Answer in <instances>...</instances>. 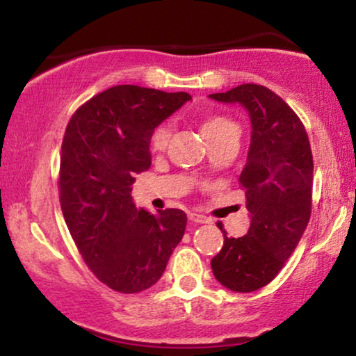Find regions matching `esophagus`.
<instances>
[{
  "mask_svg": "<svg viewBox=\"0 0 356 356\" xmlns=\"http://www.w3.org/2000/svg\"><path fill=\"white\" fill-rule=\"evenodd\" d=\"M189 220L194 223H211V218L201 216V213H189Z\"/></svg>",
  "mask_w": 356,
  "mask_h": 356,
  "instance_id": "34e87169",
  "label": "esophagus"
}]
</instances>
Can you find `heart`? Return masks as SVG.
Here are the masks:
<instances>
[{"mask_svg":"<svg viewBox=\"0 0 356 356\" xmlns=\"http://www.w3.org/2000/svg\"><path fill=\"white\" fill-rule=\"evenodd\" d=\"M201 131L209 143L212 145L220 143L222 139L228 138L232 134H238V124L235 121L223 115H207L201 120ZM170 139V126L168 124H160L152 131L150 134V150L154 152H160L167 147Z\"/></svg>","mask_w":356,"mask_h":356,"instance_id":"b5f03b06","label":"heart"}]
</instances>
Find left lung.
Segmentation results:
<instances>
[{
	"label": "left lung",
	"mask_w": 356,
	"mask_h": 356,
	"mask_svg": "<svg viewBox=\"0 0 356 356\" xmlns=\"http://www.w3.org/2000/svg\"><path fill=\"white\" fill-rule=\"evenodd\" d=\"M211 99L240 104L251 118V144L240 175L251 225L228 238L211 261L223 286L240 293L259 290L282 270L303 236L313 202V154L298 115L275 92L241 84Z\"/></svg>",
	"instance_id": "left-lung-1"
}]
</instances>
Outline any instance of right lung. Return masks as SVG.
<instances>
[{
	"label": "right lung",
	"instance_id": "1",
	"mask_svg": "<svg viewBox=\"0 0 356 356\" xmlns=\"http://www.w3.org/2000/svg\"><path fill=\"white\" fill-rule=\"evenodd\" d=\"M188 100L186 92L115 86L81 105L66 126L58 179L63 216L89 269L120 293L152 286L184 235L186 213L138 211L131 186L150 167L152 131Z\"/></svg>",
	"mask_w": 356,
	"mask_h": 356
}]
</instances>
